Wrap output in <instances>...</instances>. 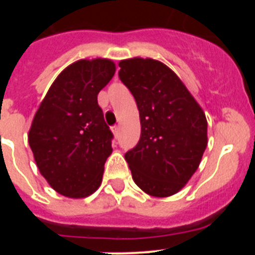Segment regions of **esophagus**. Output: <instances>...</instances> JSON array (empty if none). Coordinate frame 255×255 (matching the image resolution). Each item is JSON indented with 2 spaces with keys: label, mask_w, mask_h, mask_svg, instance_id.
<instances>
[{
  "label": "esophagus",
  "mask_w": 255,
  "mask_h": 255,
  "mask_svg": "<svg viewBox=\"0 0 255 255\" xmlns=\"http://www.w3.org/2000/svg\"><path fill=\"white\" fill-rule=\"evenodd\" d=\"M112 132H114V135H115V136H116V138H117V136H119V132H120V128H119V126H114V128H112Z\"/></svg>",
  "instance_id": "obj_1"
}]
</instances>
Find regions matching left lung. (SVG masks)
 I'll return each instance as SVG.
<instances>
[{
    "instance_id": "obj_1",
    "label": "left lung",
    "mask_w": 255,
    "mask_h": 255,
    "mask_svg": "<svg viewBox=\"0 0 255 255\" xmlns=\"http://www.w3.org/2000/svg\"><path fill=\"white\" fill-rule=\"evenodd\" d=\"M119 66L140 117L139 143L125 154L132 180L152 197H171L199 167L208 143L206 114L161 61L132 57L121 60Z\"/></svg>"
}]
</instances>
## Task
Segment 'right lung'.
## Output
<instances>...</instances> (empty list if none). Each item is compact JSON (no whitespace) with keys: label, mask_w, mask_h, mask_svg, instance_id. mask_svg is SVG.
I'll return each mask as SVG.
<instances>
[{"label":"right lung","mask_w":255,"mask_h":255,"mask_svg":"<svg viewBox=\"0 0 255 255\" xmlns=\"http://www.w3.org/2000/svg\"><path fill=\"white\" fill-rule=\"evenodd\" d=\"M116 65L110 58L78 60L52 83L28 134L40 175L58 194L82 199L102 184L112 132L97 97Z\"/></svg>","instance_id":"add662e5"}]
</instances>
